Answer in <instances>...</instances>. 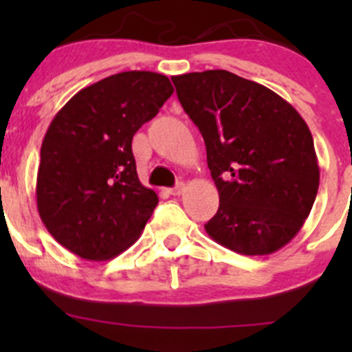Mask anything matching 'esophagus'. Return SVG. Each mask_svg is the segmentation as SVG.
I'll return each instance as SVG.
<instances>
[{
	"instance_id": "obj_1",
	"label": "esophagus",
	"mask_w": 352,
	"mask_h": 352,
	"mask_svg": "<svg viewBox=\"0 0 352 352\" xmlns=\"http://www.w3.org/2000/svg\"><path fill=\"white\" fill-rule=\"evenodd\" d=\"M184 190H186V184H184V182H179V184H177L175 187H173V189H170L168 192L172 194V196H180V194H182Z\"/></svg>"
}]
</instances>
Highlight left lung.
Segmentation results:
<instances>
[{
  "mask_svg": "<svg viewBox=\"0 0 352 352\" xmlns=\"http://www.w3.org/2000/svg\"><path fill=\"white\" fill-rule=\"evenodd\" d=\"M177 97L201 131L219 192L204 225L223 247L269 255L294 239L320 184L303 117L264 85L225 69L172 76Z\"/></svg>",
  "mask_w": 352,
  "mask_h": 352,
  "instance_id": "left-lung-1",
  "label": "left lung"
}]
</instances>
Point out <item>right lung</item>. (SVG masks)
<instances>
[{"instance_id": "obj_1", "label": "right lung", "mask_w": 352, "mask_h": 352, "mask_svg": "<svg viewBox=\"0 0 352 352\" xmlns=\"http://www.w3.org/2000/svg\"><path fill=\"white\" fill-rule=\"evenodd\" d=\"M173 94L165 74L124 71L78 91L41 148L37 209L63 247L109 261L131 247L158 204L138 179L133 136Z\"/></svg>"}]
</instances>
